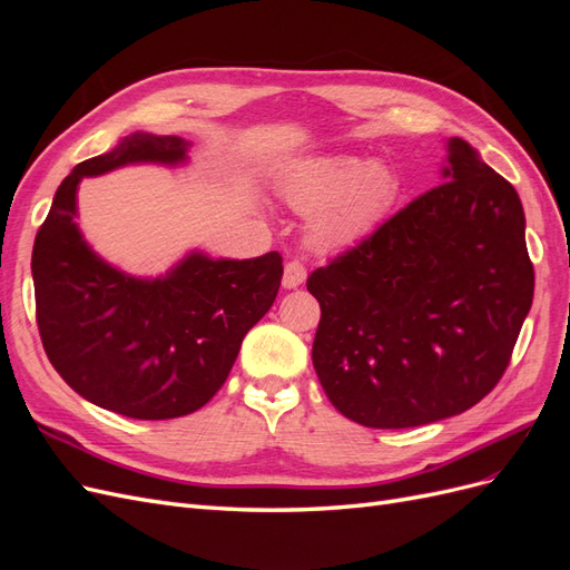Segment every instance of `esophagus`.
Returning a JSON list of instances; mask_svg holds the SVG:
<instances>
[{"mask_svg":"<svg viewBox=\"0 0 570 570\" xmlns=\"http://www.w3.org/2000/svg\"><path fill=\"white\" fill-rule=\"evenodd\" d=\"M306 281V268L302 262H287L285 264V273H283V285L287 289L299 287Z\"/></svg>","mask_w":570,"mask_h":570,"instance_id":"esophagus-1","label":"esophagus"}]
</instances>
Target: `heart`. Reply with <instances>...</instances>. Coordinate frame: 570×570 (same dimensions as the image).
I'll list each match as a JSON object with an SVG mask.
<instances>
[{
    "label": "heart",
    "instance_id": "obj_1",
    "mask_svg": "<svg viewBox=\"0 0 570 570\" xmlns=\"http://www.w3.org/2000/svg\"><path fill=\"white\" fill-rule=\"evenodd\" d=\"M278 187L292 209L312 216L308 230L321 249L352 247L373 235L402 195L392 166L354 154L302 159L285 170Z\"/></svg>",
    "mask_w": 570,
    "mask_h": 570
}]
</instances>
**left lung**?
I'll list each match as a JSON object with an SVG mask.
<instances>
[{"label": "left lung", "mask_w": 570, "mask_h": 570, "mask_svg": "<svg viewBox=\"0 0 570 570\" xmlns=\"http://www.w3.org/2000/svg\"><path fill=\"white\" fill-rule=\"evenodd\" d=\"M438 187L316 268L314 368L333 406L366 428L456 416L504 375L534 271L513 185L452 137Z\"/></svg>", "instance_id": "left-lung-1"}]
</instances>
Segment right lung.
Segmentation results:
<instances>
[{
	"label": "right lung",
	"mask_w": 570,
	"mask_h": 570,
	"mask_svg": "<svg viewBox=\"0 0 570 570\" xmlns=\"http://www.w3.org/2000/svg\"><path fill=\"white\" fill-rule=\"evenodd\" d=\"M176 135L132 132L116 149L78 164L59 185L32 247L42 347L85 400L140 421L202 409L226 383L239 344L278 295L283 256H185L164 278H132L99 258L78 230L85 176L128 164L187 159Z\"/></svg>",
	"instance_id": "1"
}]
</instances>
